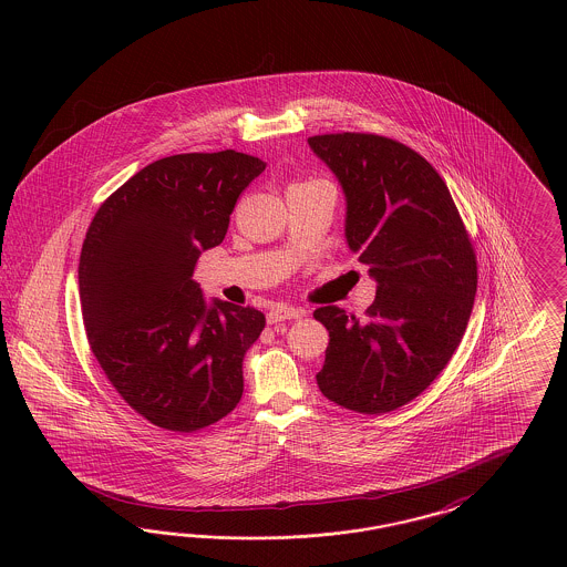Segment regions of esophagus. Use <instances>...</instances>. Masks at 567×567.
I'll return each instance as SVG.
<instances>
[{
	"mask_svg": "<svg viewBox=\"0 0 567 567\" xmlns=\"http://www.w3.org/2000/svg\"><path fill=\"white\" fill-rule=\"evenodd\" d=\"M306 317V310L293 308V306H276L268 315V323L276 324L280 321H291V319H301Z\"/></svg>",
	"mask_w": 567,
	"mask_h": 567,
	"instance_id": "1",
	"label": "esophagus"
}]
</instances>
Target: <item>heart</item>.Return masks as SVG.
<instances>
[{
    "mask_svg": "<svg viewBox=\"0 0 567 567\" xmlns=\"http://www.w3.org/2000/svg\"><path fill=\"white\" fill-rule=\"evenodd\" d=\"M308 183H319V181H308Z\"/></svg>",
    "mask_w": 567,
    "mask_h": 567,
    "instance_id": "b5f03b06",
    "label": "heart"
}]
</instances>
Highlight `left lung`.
Instances as JSON below:
<instances>
[{
  "instance_id": "8db88e82",
  "label": "left lung",
  "mask_w": 567,
  "mask_h": 567,
  "mask_svg": "<svg viewBox=\"0 0 567 567\" xmlns=\"http://www.w3.org/2000/svg\"><path fill=\"white\" fill-rule=\"evenodd\" d=\"M347 195V243L377 280L365 319L315 310L329 331L319 389L363 414L398 410L446 368L472 315L478 268L432 163L377 134L308 137Z\"/></svg>"
}]
</instances>
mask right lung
<instances>
[{"label": "right lung", "instance_id": "add662e5", "mask_svg": "<svg viewBox=\"0 0 567 567\" xmlns=\"http://www.w3.org/2000/svg\"><path fill=\"white\" fill-rule=\"evenodd\" d=\"M264 169L236 151L172 155L114 190L89 225L79 289L91 351L118 395L167 432L204 430L243 398L244 354L266 317L206 303L193 270Z\"/></svg>", "mask_w": 567, "mask_h": 567}]
</instances>
